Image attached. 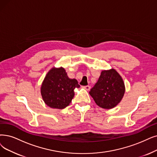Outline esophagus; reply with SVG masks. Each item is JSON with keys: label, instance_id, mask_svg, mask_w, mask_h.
I'll return each instance as SVG.
<instances>
[{"label": "esophagus", "instance_id": "34e87169", "mask_svg": "<svg viewBox=\"0 0 157 157\" xmlns=\"http://www.w3.org/2000/svg\"><path fill=\"white\" fill-rule=\"evenodd\" d=\"M82 87H83V88L86 89V90H90V88H91L90 86H82Z\"/></svg>", "mask_w": 157, "mask_h": 157}]
</instances>
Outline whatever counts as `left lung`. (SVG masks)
<instances>
[{"mask_svg":"<svg viewBox=\"0 0 157 157\" xmlns=\"http://www.w3.org/2000/svg\"><path fill=\"white\" fill-rule=\"evenodd\" d=\"M125 86L121 77L114 69L102 71L90 94L95 103L104 109H111L121 101Z\"/></svg>","mask_w":157,"mask_h":157,"instance_id":"8db88e82","label":"left lung"}]
</instances>
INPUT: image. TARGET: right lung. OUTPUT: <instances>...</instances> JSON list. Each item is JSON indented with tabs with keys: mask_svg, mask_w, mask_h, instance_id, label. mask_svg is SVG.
Masks as SVG:
<instances>
[{
	"mask_svg": "<svg viewBox=\"0 0 157 157\" xmlns=\"http://www.w3.org/2000/svg\"><path fill=\"white\" fill-rule=\"evenodd\" d=\"M79 87L77 80L69 78L64 68H52L44 80L41 95L50 108L64 109L71 102L75 87Z\"/></svg>",
	"mask_w": 157,
	"mask_h": 157,
	"instance_id": "add662e5",
	"label": "right lung"
}]
</instances>
